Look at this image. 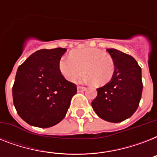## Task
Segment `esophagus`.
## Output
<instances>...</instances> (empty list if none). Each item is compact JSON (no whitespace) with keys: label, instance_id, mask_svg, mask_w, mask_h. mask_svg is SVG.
Wrapping results in <instances>:
<instances>
[{"label":"esophagus","instance_id":"34e87169","mask_svg":"<svg viewBox=\"0 0 157 157\" xmlns=\"http://www.w3.org/2000/svg\"><path fill=\"white\" fill-rule=\"evenodd\" d=\"M86 90V87H84V86H77V91L78 92H83V91H85Z\"/></svg>","mask_w":157,"mask_h":157}]
</instances>
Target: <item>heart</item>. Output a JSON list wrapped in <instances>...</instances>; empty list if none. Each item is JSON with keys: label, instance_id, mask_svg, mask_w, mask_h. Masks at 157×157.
Instances as JSON below:
<instances>
[{"label": "heart", "instance_id": "1", "mask_svg": "<svg viewBox=\"0 0 157 157\" xmlns=\"http://www.w3.org/2000/svg\"><path fill=\"white\" fill-rule=\"evenodd\" d=\"M113 57L97 48H84L71 51L70 57H62L59 68L62 75L70 81H76L82 72H86L83 81L96 86L108 83L115 71Z\"/></svg>", "mask_w": 157, "mask_h": 157}]
</instances>
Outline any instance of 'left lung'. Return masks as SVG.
Instances as JSON below:
<instances>
[{
    "mask_svg": "<svg viewBox=\"0 0 157 157\" xmlns=\"http://www.w3.org/2000/svg\"><path fill=\"white\" fill-rule=\"evenodd\" d=\"M107 51L114 59V74L108 83L97 89L98 95L91 104L100 118L118 123L129 118L139 107L143 91L141 67L129 54L116 49Z\"/></svg>",
    "mask_w": 157,
    "mask_h": 157,
    "instance_id": "obj_1",
    "label": "left lung"
}]
</instances>
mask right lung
<instances>
[{
    "instance_id": "add662e5",
    "label": "right lung",
    "mask_w": 157,
    "mask_h": 157,
    "mask_svg": "<svg viewBox=\"0 0 157 157\" xmlns=\"http://www.w3.org/2000/svg\"><path fill=\"white\" fill-rule=\"evenodd\" d=\"M66 51L65 48L37 50L18 67L12 88L13 105L28 124L48 128L66 116L77 91L59 71V60Z\"/></svg>"
}]
</instances>
